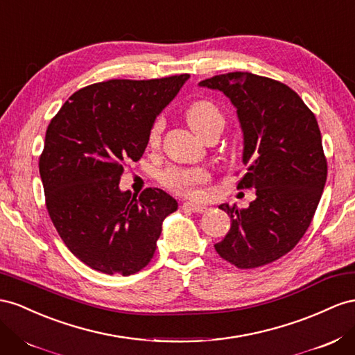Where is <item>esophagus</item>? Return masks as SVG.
<instances>
[{
    "label": "esophagus",
    "mask_w": 355,
    "mask_h": 355,
    "mask_svg": "<svg viewBox=\"0 0 355 355\" xmlns=\"http://www.w3.org/2000/svg\"><path fill=\"white\" fill-rule=\"evenodd\" d=\"M180 207H182V210H187V212H193V214H203L207 210V207L194 205V203H184Z\"/></svg>",
    "instance_id": "34e87169"
}]
</instances>
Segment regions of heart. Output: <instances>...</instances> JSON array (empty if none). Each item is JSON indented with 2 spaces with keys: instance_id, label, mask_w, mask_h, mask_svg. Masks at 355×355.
Returning a JSON list of instances; mask_svg holds the SVG:
<instances>
[{
  "instance_id": "obj_1",
  "label": "heart",
  "mask_w": 355,
  "mask_h": 355,
  "mask_svg": "<svg viewBox=\"0 0 355 355\" xmlns=\"http://www.w3.org/2000/svg\"><path fill=\"white\" fill-rule=\"evenodd\" d=\"M189 125L200 134L207 137L212 132H221L225 125V113L212 100H198L189 106L187 112ZM164 128V119L158 118L149 131V145L155 146L159 143L161 132ZM209 179L207 170L203 167H179L171 166L161 171L159 182L171 193L182 197L198 196V187Z\"/></svg>"
}]
</instances>
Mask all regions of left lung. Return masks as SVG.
I'll return each mask as SVG.
<instances>
[{
	"instance_id": "8db88e82",
	"label": "left lung",
	"mask_w": 355,
	"mask_h": 355,
	"mask_svg": "<svg viewBox=\"0 0 355 355\" xmlns=\"http://www.w3.org/2000/svg\"><path fill=\"white\" fill-rule=\"evenodd\" d=\"M200 86L224 92L237 109L248 167L237 189L257 196L248 209L219 206L232 227L215 251L237 269L273 263L299 243L320 203L327 158L318 122L290 86L264 76L233 71Z\"/></svg>"
}]
</instances>
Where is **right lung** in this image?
Instances as JSON below:
<instances>
[{"mask_svg": "<svg viewBox=\"0 0 355 355\" xmlns=\"http://www.w3.org/2000/svg\"><path fill=\"white\" fill-rule=\"evenodd\" d=\"M189 74L112 79L76 91L46 130L38 161L46 209L65 246L91 269L128 276L155 254L164 218L178 201L159 188L122 193L119 180L139 161L155 118Z\"/></svg>", "mask_w": 355, "mask_h": 355, "instance_id": "obj_1", "label": "right lung"}]
</instances>
